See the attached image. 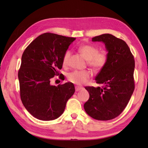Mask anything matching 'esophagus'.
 <instances>
[{
    "label": "esophagus",
    "mask_w": 148,
    "mask_h": 148,
    "mask_svg": "<svg viewBox=\"0 0 148 148\" xmlns=\"http://www.w3.org/2000/svg\"><path fill=\"white\" fill-rule=\"evenodd\" d=\"M83 89V87H80V86H75V91H82Z\"/></svg>",
    "instance_id": "34e87169"
}]
</instances>
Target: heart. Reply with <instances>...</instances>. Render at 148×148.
I'll return each instance as SVG.
<instances>
[{
    "label": "heart",
    "instance_id": "heart-1",
    "mask_svg": "<svg viewBox=\"0 0 148 148\" xmlns=\"http://www.w3.org/2000/svg\"><path fill=\"white\" fill-rule=\"evenodd\" d=\"M78 52L87 59V63L95 71H99L104 68L109 60V55L106 51H99V49L91 44H84L78 47ZM71 53L66 51L62 57V64L68 65ZM91 77V73L89 70H74L67 75L69 82L77 85L86 83Z\"/></svg>",
    "mask_w": 148,
    "mask_h": 148
}]
</instances>
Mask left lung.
Returning <instances> with one entry per match:
<instances>
[{
    "mask_svg": "<svg viewBox=\"0 0 148 148\" xmlns=\"http://www.w3.org/2000/svg\"><path fill=\"white\" fill-rule=\"evenodd\" d=\"M92 41L105 44L109 60L95 78L102 87H85L89 98L84 109L93 119L109 120L122 112L135 89V60L127 43L113 35L101 34Z\"/></svg>",
    "mask_w": 148,
    "mask_h": 148,
    "instance_id": "left-lung-1",
    "label": "left lung"
}]
</instances>
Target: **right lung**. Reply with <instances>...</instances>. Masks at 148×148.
I'll return each mask as SVG.
<instances>
[{
	"instance_id": "add662e5",
	"label": "right lung",
	"mask_w": 148,
	"mask_h": 148,
	"mask_svg": "<svg viewBox=\"0 0 148 148\" xmlns=\"http://www.w3.org/2000/svg\"><path fill=\"white\" fill-rule=\"evenodd\" d=\"M75 39L46 33L36 38L23 52L18 73L20 97L26 109L35 118L48 121L59 117L74 94L72 83L56 86L50 82L59 75L62 57Z\"/></svg>"
}]
</instances>
